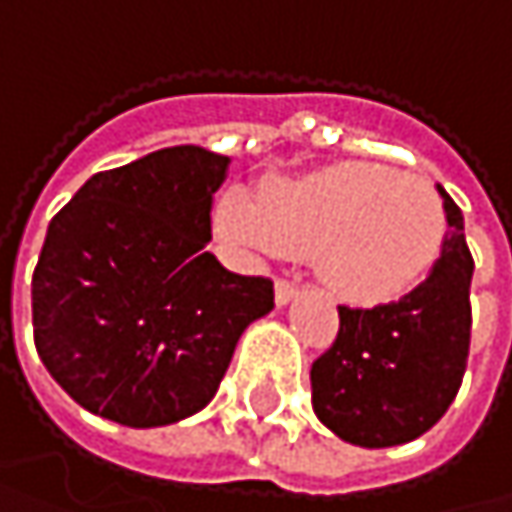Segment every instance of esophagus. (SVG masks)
Masks as SVG:
<instances>
[{
    "label": "esophagus",
    "mask_w": 512,
    "mask_h": 512,
    "mask_svg": "<svg viewBox=\"0 0 512 512\" xmlns=\"http://www.w3.org/2000/svg\"><path fill=\"white\" fill-rule=\"evenodd\" d=\"M296 293H299V287H296L293 281H287V278L275 281V302H278V305L293 302V299H296Z\"/></svg>",
    "instance_id": "34e87169"
}]
</instances>
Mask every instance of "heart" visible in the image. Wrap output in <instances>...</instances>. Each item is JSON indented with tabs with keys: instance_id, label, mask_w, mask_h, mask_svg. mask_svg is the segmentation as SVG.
<instances>
[{
	"instance_id": "obj_1",
	"label": "heart",
	"mask_w": 512,
	"mask_h": 512,
	"mask_svg": "<svg viewBox=\"0 0 512 512\" xmlns=\"http://www.w3.org/2000/svg\"><path fill=\"white\" fill-rule=\"evenodd\" d=\"M216 225L260 252L314 255L320 281L347 302H385L442 255L448 219L433 183L379 162H338L272 180L257 201L228 192Z\"/></svg>"
}]
</instances>
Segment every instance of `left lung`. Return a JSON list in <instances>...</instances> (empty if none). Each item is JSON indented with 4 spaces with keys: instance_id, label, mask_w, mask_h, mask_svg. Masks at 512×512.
Masks as SVG:
<instances>
[{
    "instance_id": "1",
    "label": "left lung",
    "mask_w": 512,
    "mask_h": 512,
    "mask_svg": "<svg viewBox=\"0 0 512 512\" xmlns=\"http://www.w3.org/2000/svg\"><path fill=\"white\" fill-rule=\"evenodd\" d=\"M439 195L448 234L427 281L388 305H338V338L311 364L317 418L358 448H391L424 436L462 385L474 260L460 207L442 186Z\"/></svg>"
}]
</instances>
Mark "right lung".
I'll list each match as a JSON object with an SVG mask.
<instances>
[{"label": "right lung", "mask_w": 512, "mask_h": 512, "mask_svg": "<svg viewBox=\"0 0 512 512\" xmlns=\"http://www.w3.org/2000/svg\"><path fill=\"white\" fill-rule=\"evenodd\" d=\"M228 156L177 145L109 168L52 216L32 275L35 347L88 412L165 427L201 412L272 281L225 269L210 243Z\"/></svg>", "instance_id": "obj_1"}]
</instances>
